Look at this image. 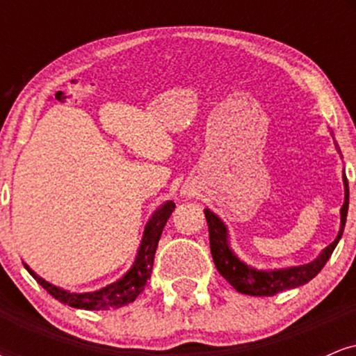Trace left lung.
Masks as SVG:
<instances>
[{"label":"left lung","instance_id":"obj_1","mask_svg":"<svg viewBox=\"0 0 356 356\" xmlns=\"http://www.w3.org/2000/svg\"><path fill=\"white\" fill-rule=\"evenodd\" d=\"M343 182H345V202L341 207V226L338 232L337 239L333 241L330 246L323 249V252L312 263L303 264V266H295L288 269H276V271H257L246 266L244 263L236 257L234 252L229 249L227 244V229L220 219L216 214H212L209 209H204L206 214L207 226H209V244L212 259H214L216 268L220 273L224 280H227L236 291L243 293L249 296H275L277 293L284 291V289L298 288L312 281L318 273L321 271L326 261L333 254L334 248H337L338 241H340L343 229H345L346 214H348V179L343 175Z\"/></svg>","mask_w":356,"mask_h":356}]
</instances>
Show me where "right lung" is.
Instances as JSON below:
<instances>
[{
    "mask_svg": "<svg viewBox=\"0 0 356 356\" xmlns=\"http://www.w3.org/2000/svg\"><path fill=\"white\" fill-rule=\"evenodd\" d=\"M174 207L175 204L172 201H167L154 212L152 218L149 219V222H147L145 226L144 238H142L137 257L136 261H134V266L125 273V276L122 277V280L105 286V288L99 289V291L80 293V295L79 293L65 291V289L56 288V286H53L48 283V281L36 276L26 264H24V268H26L28 271H30V275L33 276L35 280L38 281L53 298H55V300H58L60 303L72 306V308L92 309V312L120 308V306L136 301V298L144 291L147 281L150 280V273H152L155 249H157L162 229H164L167 219L172 214Z\"/></svg>",
    "mask_w": 356,
    "mask_h": 356,
    "instance_id": "obj_1",
    "label": "right lung"
}]
</instances>
